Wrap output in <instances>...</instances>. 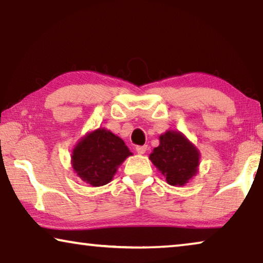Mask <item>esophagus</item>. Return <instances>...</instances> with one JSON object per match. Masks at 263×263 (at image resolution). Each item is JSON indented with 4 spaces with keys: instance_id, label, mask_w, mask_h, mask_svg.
<instances>
[{
    "instance_id": "34e87169",
    "label": "esophagus",
    "mask_w": 263,
    "mask_h": 263,
    "mask_svg": "<svg viewBox=\"0 0 263 263\" xmlns=\"http://www.w3.org/2000/svg\"><path fill=\"white\" fill-rule=\"evenodd\" d=\"M146 149H147L146 145H139V146L136 147V151H137V153H138L139 155H143V154H145Z\"/></svg>"
}]
</instances>
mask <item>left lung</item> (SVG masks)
Segmentation results:
<instances>
[{
	"mask_svg": "<svg viewBox=\"0 0 263 263\" xmlns=\"http://www.w3.org/2000/svg\"><path fill=\"white\" fill-rule=\"evenodd\" d=\"M149 158L169 184L184 186L198 172L200 154L182 133L167 131Z\"/></svg>",
	"mask_w": 263,
	"mask_h": 263,
	"instance_id": "left-lung-1",
	"label": "left lung"
}]
</instances>
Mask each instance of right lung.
<instances>
[{"label":"right lung","mask_w":263,"mask_h":263,"mask_svg":"<svg viewBox=\"0 0 263 263\" xmlns=\"http://www.w3.org/2000/svg\"><path fill=\"white\" fill-rule=\"evenodd\" d=\"M132 153L124 140L105 128L87 133L71 155V165L84 182L100 187L112 181L117 169Z\"/></svg>","instance_id":"right-lung-1"}]
</instances>
